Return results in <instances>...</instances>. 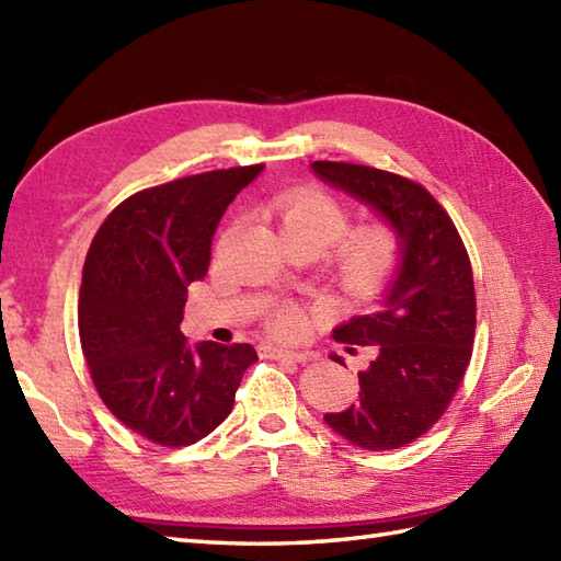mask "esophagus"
Instances as JSON below:
<instances>
[{
  "mask_svg": "<svg viewBox=\"0 0 561 561\" xmlns=\"http://www.w3.org/2000/svg\"><path fill=\"white\" fill-rule=\"evenodd\" d=\"M262 356H270V359H279V362H296V364H306L311 362V352H287V350H274V347H260Z\"/></svg>",
  "mask_w": 561,
  "mask_h": 561,
  "instance_id": "obj_1",
  "label": "esophagus"
}]
</instances>
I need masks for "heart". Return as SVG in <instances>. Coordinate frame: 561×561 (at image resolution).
<instances>
[{
  "label": "heart",
  "instance_id": "obj_1",
  "mask_svg": "<svg viewBox=\"0 0 561 561\" xmlns=\"http://www.w3.org/2000/svg\"><path fill=\"white\" fill-rule=\"evenodd\" d=\"M270 214L294 245L332 248L330 274L337 289L352 299H368L386 287L402 260V236L396 224L368 221L344 233L350 211L320 187H291L274 195ZM306 328V311L296 304H277L267 316V330L279 340H296Z\"/></svg>",
  "mask_w": 561,
  "mask_h": 561
}]
</instances>
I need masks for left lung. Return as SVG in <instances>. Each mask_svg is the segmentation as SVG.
Returning <instances> with one entry per match:
<instances>
[{
  "instance_id": "1",
  "label": "left lung",
  "mask_w": 561,
  "mask_h": 561,
  "mask_svg": "<svg viewBox=\"0 0 561 561\" xmlns=\"http://www.w3.org/2000/svg\"><path fill=\"white\" fill-rule=\"evenodd\" d=\"M313 171L402 236L400 272L378 311L332 332L337 342L371 347L374 362L359 374V402L325 422L366 450L408 446L444 416L468 371L478 320L470 255L424 185L344 161H313Z\"/></svg>"
}]
</instances>
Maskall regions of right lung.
<instances>
[{
	"mask_svg": "<svg viewBox=\"0 0 561 561\" xmlns=\"http://www.w3.org/2000/svg\"><path fill=\"white\" fill-rule=\"evenodd\" d=\"M262 169L139 190L93 236L79 291L81 352L105 408L151 444L181 448L211 434L257 359L250 344L190 347L178 325L187 284L207 274L221 214Z\"/></svg>",
	"mask_w": 561,
	"mask_h": 561,
	"instance_id": "obj_1",
	"label": "right lung"
}]
</instances>
